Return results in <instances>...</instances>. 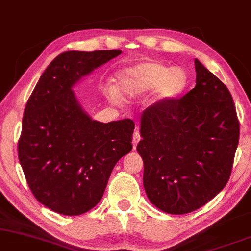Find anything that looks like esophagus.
I'll return each mask as SVG.
<instances>
[{"instance_id": "obj_1", "label": "esophagus", "mask_w": 251, "mask_h": 251, "mask_svg": "<svg viewBox=\"0 0 251 251\" xmlns=\"http://www.w3.org/2000/svg\"><path fill=\"white\" fill-rule=\"evenodd\" d=\"M140 140H141V135L140 132H138V129L136 128V130L134 132V136H132V146H134V149L136 148L137 143L140 142Z\"/></svg>"}]
</instances>
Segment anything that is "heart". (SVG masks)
Listing matches in <instances>:
<instances>
[{"label": "heart", "instance_id": "heart-1", "mask_svg": "<svg viewBox=\"0 0 251 251\" xmlns=\"http://www.w3.org/2000/svg\"><path fill=\"white\" fill-rule=\"evenodd\" d=\"M188 76L181 68H170L158 62H146L121 70L116 75V90L122 97L132 99L156 88L158 101H169L183 94Z\"/></svg>", "mask_w": 251, "mask_h": 251}]
</instances>
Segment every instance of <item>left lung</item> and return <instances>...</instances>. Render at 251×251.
<instances>
[{
  "instance_id": "left-lung-1",
  "label": "left lung",
  "mask_w": 251,
  "mask_h": 251,
  "mask_svg": "<svg viewBox=\"0 0 251 251\" xmlns=\"http://www.w3.org/2000/svg\"><path fill=\"white\" fill-rule=\"evenodd\" d=\"M195 69L194 89L154 103L141 116L144 189L152 204L173 215L203 207L226 187L240 140L230 91L199 60Z\"/></svg>"
}]
</instances>
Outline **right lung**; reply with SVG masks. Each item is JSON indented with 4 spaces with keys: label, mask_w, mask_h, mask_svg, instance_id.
<instances>
[{
    "label": "right lung",
    "mask_w": 251,
    "mask_h": 251,
    "mask_svg": "<svg viewBox=\"0 0 251 251\" xmlns=\"http://www.w3.org/2000/svg\"><path fill=\"white\" fill-rule=\"evenodd\" d=\"M121 52H62L26 102L19 160L32 195L55 213L77 216L95 207L115 164L132 149L134 121H93L72 90L82 76Z\"/></svg>",
    "instance_id": "add662e5"
}]
</instances>
